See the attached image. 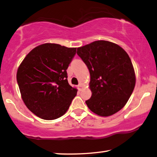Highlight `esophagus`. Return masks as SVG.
<instances>
[{
    "label": "esophagus",
    "instance_id": "obj_1",
    "mask_svg": "<svg viewBox=\"0 0 157 157\" xmlns=\"http://www.w3.org/2000/svg\"><path fill=\"white\" fill-rule=\"evenodd\" d=\"M82 89H83V86H82V85H81V84H80V85H78V90H79V91H81L82 90Z\"/></svg>",
    "mask_w": 157,
    "mask_h": 157
}]
</instances>
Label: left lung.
I'll return each instance as SVG.
<instances>
[{
	"instance_id": "obj_1",
	"label": "left lung",
	"mask_w": 157,
	"mask_h": 157,
	"mask_svg": "<svg viewBox=\"0 0 157 157\" xmlns=\"http://www.w3.org/2000/svg\"><path fill=\"white\" fill-rule=\"evenodd\" d=\"M78 55L90 73L92 97L88 108L100 116H110L123 109L133 92L135 73L129 56L113 42L99 40L78 48Z\"/></svg>"
}]
</instances>
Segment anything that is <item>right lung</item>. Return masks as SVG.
Instances as JSON below:
<instances>
[{"label":"right lung","mask_w":157,"mask_h":157,"mask_svg":"<svg viewBox=\"0 0 157 157\" xmlns=\"http://www.w3.org/2000/svg\"><path fill=\"white\" fill-rule=\"evenodd\" d=\"M76 48L46 43L30 51L19 66L17 81L25 104L44 120H54L66 113L77 94L69 85L66 70Z\"/></svg>","instance_id":"obj_1"}]
</instances>
